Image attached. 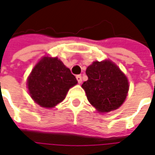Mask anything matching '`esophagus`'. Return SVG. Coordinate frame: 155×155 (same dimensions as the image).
Masks as SVG:
<instances>
[{
	"instance_id": "1",
	"label": "esophagus",
	"mask_w": 155,
	"mask_h": 155,
	"mask_svg": "<svg viewBox=\"0 0 155 155\" xmlns=\"http://www.w3.org/2000/svg\"><path fill=\"white\" fill-rule=\"evenodd\" d=\"M76 80H77L78 83L79 84H81V82H82V77H81V75H76Z\"/></svg>"
}]
</instances>
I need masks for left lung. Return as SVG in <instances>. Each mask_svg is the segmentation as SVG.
<instances>
[{
  "label": "left lung",
  "instance_id": "obj_1",
  "mask_svg": "<svg viewBox=\"0 0 155 155\" xmlns=\"http://www.w3.org/2000/svg\"><path fill=\"white\" fill-rule=\"evenodd\" d=\"M85 73L88 81L82 84L89 102L100 113L115 110L121 106L129 91V81L111 61H94Z\"/></svg>",
  "mask_w": 155,
  "mask_h": 155
}]
</instances>
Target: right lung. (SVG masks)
I'll return each instance as SVG.
<instances>
[{"mask_svg":"<svg viewBox=\"0 0 155 155\" xmlns=\"http://www.w3.org/2000/svg\"><path fill=\"white\" fill-rule=\"evenodd\" d=\"M76 84V78L61 60L48 56L35 64L27 80L31 97L44 108H53L64 101L69 90Z\"/></svg>","mask_w":155,"mask_h":155,"instance_id":"obj_1","label":"right lung"}]
</instances>
